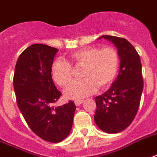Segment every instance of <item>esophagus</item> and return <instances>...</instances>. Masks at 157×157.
Segmentation results:
<instances>
[{
    "label": "esophagus",
    "mask_w": 157,
    "mask_h": 157,
    "mask_svg": "<svg viewBox=\"0 0 157 157\" xmlns=\"http://www.w3.org/2000/svg\"><path fill=\"white\" fill-rule=\"evenodd\" d=\"M82 103H83V100H75V105H76V106L81 105Z\"/></svg>",
    "instance_id": "obj_1"
}]
</instances>
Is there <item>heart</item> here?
Segmentation results:
<instances>
[{"label": "heart", "instance_id": "1", "mask_svg": "<svg viewBox=\"0 0 157 157\" xmlns=\"http://www.w3.org/2000/svg\"><path fill=\"white\" fill-rule=\"evenodd\" d=\"M70 63L57 59L52 63L51 74L55 83L67 86L73 80L74 68L83 67V80L74 82L67 88L64 94L67 99L78 100L94 93L99 87L107 89L115 80L119 67V56L113 47H88L71 54Z\"/></svg>", "mask_w": 157, "mask_h": 157}]
</instances>
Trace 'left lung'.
<instances>
[{
	"mask_svg": "<svg viewBox=\"0 0 157 157\" xmlns=\"http://www.w3.org/2000/svg\"><path fill=\"white\" fill-rule=\"evenodd\" d=\"M118 49L120 68L112 86L94 98L96 111L94 122L102 131L117 133L132 124L139 108L143 90L142 64L139 54L127 39L115 36L103 35Z\"/></svg>",
	"mask_w": 157,
	"mask_h": 157,
	"instance_id": "8db88e82",
	"label": "left lung"
}]
</instances>
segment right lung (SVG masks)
<instances>
[{
    "label": "right lung",
    "mask_w": 157,
    "mask_h": 157,
    "mask_svg": "<svg viewBox=\"0 0 157 157\" xmlns=\"http://www.w3.org/2000/svg\"><path fill=\"white\" fill-rule=\"evenodd\" d=\"M58 49L35 44L20 55L13 78L16 102L32 131L47 142H62L70 133L76 105L72 100L54 108L62 93L52 81L51 67Z\"/></svg>",
    "instance_id": "obj_1"
}]
</instances>
